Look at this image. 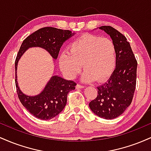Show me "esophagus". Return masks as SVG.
<instances>
[{
    "instance_id": "1",
    "label": "esophagus",
    "mask_w": 151,
    "mask_h": 151,
    "mask_svg": "<svg viewBox=\"0 0 151 151\" xmlns=\"http://www.w3.org/2000/svg\"><path fill=\"white\" fill-rule=\"evenodd\" d=\"M84 86L81 85V84H77V86H76V88H77V89H82V88H84Z\"/></svg>"
}]
</instances>
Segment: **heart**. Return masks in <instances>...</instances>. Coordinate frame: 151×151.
Returning <instances> with one entry per match:
<instances>
[{
  "mask_svg": "<svg viewBox=\"0 0 151 151\" xmlns=\"http://www.w3.org/2000/svg\"><path fill=\"white\" fill-rule=\"evenodd\" d=\"M59 62L68 77L74 78L85 70L83 80L101 81L111 75L116 66V50L109 38L86 35L78 38L69 46V52L60 55Z\"/></svg>",
  "mask_w": 151,
  "mask_h": 151,
  "instance_id": "heart-1",
  "label": "heart"
}]
</instances>
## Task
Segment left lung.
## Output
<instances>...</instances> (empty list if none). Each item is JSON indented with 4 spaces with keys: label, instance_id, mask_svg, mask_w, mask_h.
<instances>
[{
    "label": "left lung",
    "instance_id": "8db88e82",
    "mask_svg": "<svg viewBox=\"0 0 151 151\" xmlns=\"http://www.w3.org/2000/svg\"><path fill=\"white\" fill-rule=\"evenodd\" d=\"M99 28L111 38L116 50V66L109 80L99 86L96 98L89 103L100 118L113 119L121 115L132 101L136 84L137 61L124 35L111 26Z\"/></svg>",
    "mask_w": 151,
    "mask_h": 151
}]
</instances>
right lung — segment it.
I'll use <instances>...</instances> for the list:
<instances>
[{
  "label": "right lung",
  "mask_w": 151,
  "mask_h": 151,
  "mask_svg": "<svg viewBox=\"0 0 151 151\" xmlns=\"http://www.w3.org/2000/svg\"><path fill=\"white\" fill-rule=\"evenodd\" d=\"M70 30H64L52 27L39 29L25 38L22 42L15 62V86L19 99L25 108L34 116L42 120H50L62 112L67 104V94L75 89L74 81L66 80L58 75L52 76L45 87L39 94L28 96L22 92L17 81V67L19 60L27 49L41 47L57 60L63 43L73 36Z\"/></svg>",
  "instance_id": "obj_1"
}]
</instances>
